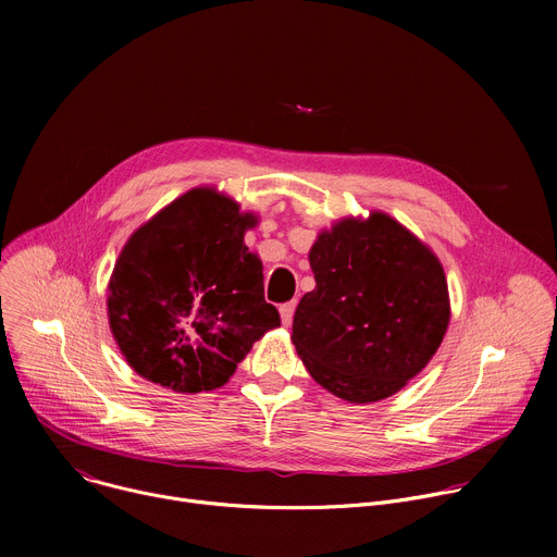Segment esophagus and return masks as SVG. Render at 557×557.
<instances>
[{
	"mask_svg": "<svg viewBox=\"0 0 557 557\" xmlns=\"http://www.w3.org/2000/svg\"><path fill=\"white\" fill-rule=\"evenodd\" d=\"M295 308H297V304H295V301H286V304H282V306H280V317H282V324H284V326H290V322H293V314H295Z\"/></svg>",
	"mask_w": 557,
	"mask_h": 557,
	"instance_id": "esophagus-1",
	"label": "esophagus"
}]
</instances>
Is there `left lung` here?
Masks as SVG:
<instances>
[{
    "label": "left lung",
    "instance_id": "left-lung-1",
    "mask_svg": "<svg viewBox=\"0 0 557 557\" xmlns=\"http://www.w3.org/2000/svg\"><path fill=\"white\" fill-rule=\"evenodd\" d=\"M314 288L299 299L293 344L310 376L350 404L399 392L449 324L436 256L385 213L346 218L310 253Z\"/></svg>",
    "mask_w": 557,
    "mask_h": 557
}]
</instances>
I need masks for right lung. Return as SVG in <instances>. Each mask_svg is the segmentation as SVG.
<instances>
[{
  "instance_id": "add662e5",
  "label": "right lung",
  "mask_w": 557,
  "mask_h": 557,
  "mask_svg": "<svg viewBox=\"0 0 557 557\" xmlns=\"http://www.w3.org/2000/svg\"><path fill=\"white\" fill-rule=\"evenodd\" d=\"M258 218L213 189H191L123 247L108 295L112 335L147 381L181 394L224 385L280 326L262 262L245 245Z\"/></svg>"
}]
</instances>
